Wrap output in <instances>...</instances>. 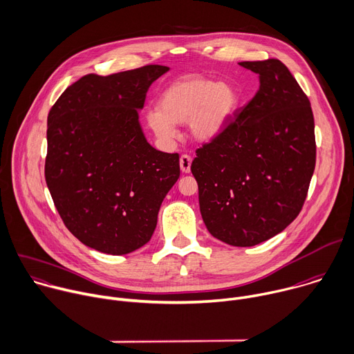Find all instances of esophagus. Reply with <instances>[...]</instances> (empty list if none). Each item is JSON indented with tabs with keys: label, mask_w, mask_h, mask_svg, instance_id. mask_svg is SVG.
<instances>
[{
	"label": "esophagus",
	"mask_w": 354,
	"mask_h": 354,
	"mask_svg": "<svg viewBox=\"0 0 354 354\" xmlns=\"http://www.w3.org/2000/svg\"><path fill=\"white\" fill-rule=\"evenodd\" d=\"M191 158L187 155H183L180 158V169L183 173H189L191 171Z\"/></svg>",
	"instance_id": "esophagus-1"
}]
</instances>
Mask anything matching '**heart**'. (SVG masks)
Returning a JSON list of instances; mask_svg holds the SVG:
<instances>
[{"label":"heart","instance_id":"1","mask_svg":"<svg viewBox=\"0 0 354 354\" xmlns=\"http://www.w3.org/2000/svg\"><path fill=\"white\" fill-rule=\"evenodd\" d=\"M241 106L240 92L230 84L202 75H185L171 82L162 93L158 109L147 114L153 133L163 142L177 136V124L188 122L198 142L218 139L234 121Z\"/></svg>","mask_w":354,"mask_h":354}]
</instances>
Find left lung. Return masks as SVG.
<instances>
[{"mask_svg": "<svg viewBox=\"0 0 354 354\" xmlns=\"http://www.w3.org/2000/svg\"><path fill=\"white\" fill-rule=\"evenodd\" d=\"M259 89L218 139L196 151L203 223L215 239L252 247L283 232L300 214L315 169L310 100L276 58L239 62Z\"/></svg>", "mask_w": 354, "mask_h": 354, "instance_id": "8db88e82", "label": "left lung"}]
</instances>
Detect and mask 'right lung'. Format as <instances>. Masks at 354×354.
Segmentation results:
<instances>
[{"label": "right lung", "instance_id": "obj_1", "mask_svg": "<svg viewBox=\"0 0 354 354\" xmlns=\"http://www.w3.org/2000/svg\"><path fill=\"white\" fill-rule=\"evenodd\" d=\"M167 71L145 65L85 75L48 113L44 174L51 198L66 229L103 254L145 245L180 177L178 155L156 151L139 122L151 85Z\"/></svg>", "mask_w": 354, "mask_h": 354}]
</instances>
